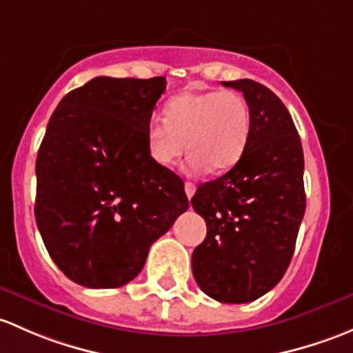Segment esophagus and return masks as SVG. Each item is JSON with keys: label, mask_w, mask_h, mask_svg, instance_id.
<instances>
[{"label": "esophagus", "mask_w": 353, "mask_h": 353, "mask_svg": "<svg viewBox=\"0 0 353 353\" xmlns=\"http://www.w3.org/2000/svg\"><path fill=\"white\" fill-rule=\"evenodd\" d=\"M185 194H187L188 199L194 197L195 194V185L192 181H185Z\"/></svg>", "instance_id": "1"}]
</instances>
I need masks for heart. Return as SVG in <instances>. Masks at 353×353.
Returning <instances> with one entry per match:
<instances>
[{
	"instance_id": "obj_1",
	"label": "heart",
	"mask_w": 353,
	"mask_h": 353,
	"mask_svg": "<svg viewBox=\"0 0 353 353\" xmlns=\"http://www.w3.org/2000/svg\"><path fill=\"white\" fill-rule=\"evenodd\" d=\"M252 127L246 98L231 90L185 92L166 103L165 121L146 127V146L156 165L170 166L187 151L190 172H226L245 151Z\"/></svg>"
}]
</instances>
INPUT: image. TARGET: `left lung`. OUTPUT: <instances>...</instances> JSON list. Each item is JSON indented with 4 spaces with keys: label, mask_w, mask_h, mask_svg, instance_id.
<instances>
[{
    "label": "left lung",
    "mask_w": 353,
    "mask_h": 353,
    "mask_svg": "<svg viewBox=\"0 0 353 353\" xmlns=\"http://www.w3.org/2000/svg\"><path fill=\"white\" fill-rule=\"evenodd\" d=\"M239 90L252 112L241 158L223 176L205 181L192 207L207 224L192 253L199 287L226 304L252 303L274 289L294 255L306 210L304 154L281 98L253 79L223 81Z\"/></svg>",
    "instance_id": "1"
}]
</instances>
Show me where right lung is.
I'll return each instance as SVG.
<instances>
[{"label": "right lung", "mask_w": 353, "mask_h": 353, "mask_svg": "<svg viewBox=\"0 0 353 353\" xmlns=\"http://www.w3.org/2000/svg\"><path fill=\"white\" fill-rule=\"evenodd\" d=\"M166 79L98 76L59 101L39 148L35 221L59 270L90 289L132 281L188 209L183 181L146 146Z\"/></svg>", "instance_id": "right-lung-1"}]
</instances>
